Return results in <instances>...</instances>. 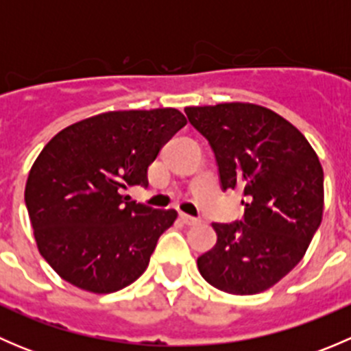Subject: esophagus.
I'll list each match as a JSON object with an SVG mask.
<instances>
[{
  "instance_id": "34e87169",
  "label": "esophagus",
  "mask_w": 351,
  "mask_h": 351,
  "mask_svg": "<svg viewBox=\"0 0 351 351\" xmlns=\"http://www.w3.org/2000/svg\"><path fill=\"white\" fill-rule=\"evenodd\" d=\"M180 219H182L183 224H186V226H195V224H198V222H200V219L192 217V215L185 214V212H180Z\"/></svg>"
}]
</instances>
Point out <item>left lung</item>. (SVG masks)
<instances>
[{"instance_id": "1", "label": "left lung", "mask_w": 351, "mask_h": 351, "mask_svg": "<svg viewBox=\"0 0 351 351\" xmlns=\"http://www.w3.org/2000/svg\"><path fill=\"white\" fill-rule=\"evenodd\" d=\"M185 113L214 151L222 190L241 189L246 197L243 221L212 224L217 243L198 256V270L222 292H263L302 260L319 228V158L292 123L260 105L234 101Z\"/></svg>"}]
</instances>
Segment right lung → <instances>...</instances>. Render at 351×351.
<instances>
[{
    "mask_svg": "<svg viewBox=\"0 0 351 351\" xmlns=\"http://www.w3.org/2000/svg\"><path fill=\"white\" fill-rule=\"evenodd\" d=\"M186 125L176 108L120 110L56 134L28 173L25 204L44 260L69 284L112 293L136 282L176 210L136 204L147 168Z\"/></svg>",
    "mask_w": 351,
    "mask_h": 351,
    "instance_id": "add662e5",
    "label": "right lung"
}]
</instances>
